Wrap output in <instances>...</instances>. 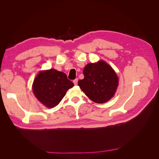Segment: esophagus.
<instances>
[{"label": "esophagus", "mask_w": 159, "mask_h": 159, "mask_svg": "<svg viewBox=\"0 0 159 159\" xmlns=\"http://www.w3.org/2000/svg\"><path fill=\"white\" fill-rule=\"evenodd\" d=\"M78 79H75V80H74V81H73V82H74V85H77L78 84Z\"/></svg>", "instance_id": "34e87169"}]
</instances>
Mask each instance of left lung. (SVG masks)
I'll return each instance as SVG.
<instances>
[{"mask_svg": "<svg viewBox=\"0 0 159 159\" xmlns=\"http://www.w3.org/2000/svg\"><path fill=\"white\" fill-rule=\"evenodd\" d=\"M83 73L84 78L78 81V85L91 101L103 103L113 97L119 85V78L106 61L99 60L88 64Z\"/></svg>", "mask_w": 159, "mask_h": 159, "instance_id": "obj_1", "label": "left lung"}]
</instances>
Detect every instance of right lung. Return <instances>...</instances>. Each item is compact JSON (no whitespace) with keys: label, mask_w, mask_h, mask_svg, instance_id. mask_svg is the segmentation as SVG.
Segmentation results:
<instances>
[{"label":"right lung","mask_w":159,"mask_h":159,"mask_svg":"<svg viewBox=\"0 0 159 159\" xmlns=\"http://www.w3.org/2000/svg\"><path fill=\"white\" fill-rule=\"evenodd\" d=\"M74 85L64 72L50 69L38 73L34 80L32 91L42 104L53 108L60 103L67 91Z\"/></svg>","instance_id":"1"}]
</instances>
